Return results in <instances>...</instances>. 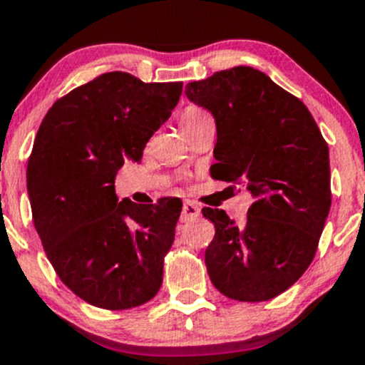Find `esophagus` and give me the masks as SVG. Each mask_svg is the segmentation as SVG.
<instances>
[{"instance_id": "1", "label": "esophagus", "mask_w": 365, "mask_h": 365, "mask_svg": "<svg viewBox=\"0 0 365 365\" xmlns=\"http://www.w3.org/2000/svg\"><path fill=\"white\" fill-rule=\"evenodd\" d=\"M201 215V208L197 207L196 203H192V201H185L183 203V208H182V222H187L190 221V219H196Z\"/></svg>"}]
</instances>
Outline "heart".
<instances>
[{"instance_id": "1", "label": "heart", "mask_w": 365, "mask_h": 365, "mask_svg": "<svg viewBox=\"0 0 365 365\" xmlns=\"http://www.w3.org/2000/svg\"><path fill=\"white\" fill-rule=\"evenodd\" d=\"M201 114H205V112L200 110V108H196V107L187 108V110L183 112V115H182V125H185V123L192 121V119H196L197 115H201Z\"/></svg>"}]
</instances>
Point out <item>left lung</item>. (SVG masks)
<instances>
[{
    "instance_id": "obj_1",
    "label": "left lung",
    "mask_w": 365,
    "mask_h": 365,
    "mask_svg": "<svg viewBox=\"0 0 365 365\" xmlns=\"http://www.w3.org/2000/svg\"><path fill=\"white\" fill-rule=\"evenodd\" d=\"M214 115L212 178L239 182L253 203L244 226L203 208L215 226L205 251L208 277L237 302H267L302 278L331 205L330 155L309 108L262 71H219L185 87Z\"/></svg>"
}]
</instances>
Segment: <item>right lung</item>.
I'll list each match as a JSON object with an SVG mask.
<instances>
[{
  "label": "right lung",
  "mask_w": 365,
  "mask_h": 365,
  "mask_svg": "<svg viewBox=\"0 0 365 365\" xmlns=\"http://www.w3.org/2000/svg\"><path fill=\"white\" fill-rule=\"evenodd\" d=\"M182 85L115 71L71 91L42 119L26 169L34 225L60 280L91 305L132 309L160 289L182 201H119L114 182L126 160L139 164Z\"/></svg>",
  "instance_id": "add662e5"
}]
</instances>
